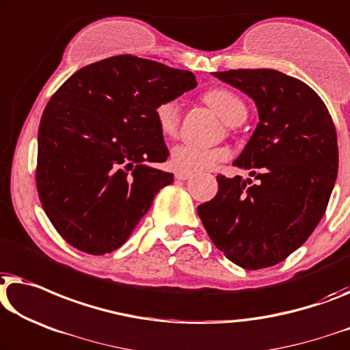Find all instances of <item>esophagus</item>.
Listing matches in <instances>:
<instances>
[{"label":"esophagus","mask_w":350,"mask_h":350,"mask_svg":"<svg viewBox=\"0 0 350 350\" xmlns=\"http://www.w3.org/2000/svg\"><path fill=\"white\" fill-rule=\"evenodd\" d=\"M191 176V174H186V172H176L175 174V178L180 180V181H185Z\"/></svg>","instance_id":"1"}]
</instances>
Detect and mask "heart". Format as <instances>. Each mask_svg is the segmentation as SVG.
I'll return each mask as SVG.
<instances>
[{"label": "heart", "instance_id": "b5f03b06", "mask_svg": "<svg viewBox=\"0 0 350 350\" xmlns=\"http://www.w3.org/2000/svg\"><path fill=\"white\" fill-rule=\"evenodd\" d=\"M205 103L216 113L226 121L227 124L234 126L241 123L246 118V105L235 93L226 88H213L204 94ZM154 118L158 128L164 135L176 134L180 126V104L175 99L161 100L154 107ZM230 158L229 148L216 146V148H204L191 144H180L172 148L170 163L175 170L186 172V174H197V172L210 170L216 164Z\"/></svg>", "mask_w": 350, "mask_h": 350}]
</instances>
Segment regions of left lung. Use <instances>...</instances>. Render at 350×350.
<instances>
[{
  "label": "left lung",
  "instance_id": "1",
  "mask_svg": "<svg viewBox=\"0 0 350 350\" xmlns=\"http://www.w3.org/2000/svg\"><path fill=\"white\" fill-rule=\"evenodd\" d=\"M215 77L256 103L259 123L234 165L259 181L217 175V194L197 213L227 259L259 270L291 256L322 219L338 175L336 129L316 91L280 70Z\"/></svg>",
  "mask_w": 350,
  "mask_h": 350
}]
</instances>
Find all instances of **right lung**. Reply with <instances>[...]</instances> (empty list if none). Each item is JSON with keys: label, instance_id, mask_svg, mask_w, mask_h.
<instances>
[{"label": "right lung", "instance_id": "1", "mask_svg": "<svg viewBox=\"0 0 350 350\" xmlns=\"http://www.w3.org/2000/svg\"><path fill=\"white\" fill-rule=\"evenodd\" d=\"M189 70L118 55L70 75L38 131L40 204L70 246L100 256L128 240L174 174L154 118L161 100L196 88Z\"/></svg>", "mask_w": 350, "mask_h": 350}]
</instances>
